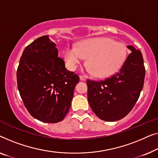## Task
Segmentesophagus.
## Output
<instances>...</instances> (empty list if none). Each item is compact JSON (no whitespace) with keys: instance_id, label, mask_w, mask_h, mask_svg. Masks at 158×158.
<instances>
[{"instance_id":"1","label":"esophagus","mask_w":158,"mask_h":158,"mask_svg":"<svg viewBox=\"0 0 158 158\" xmlns=\"http://www.w3.org/2000/svg\"><path fill=\"white\" fill-rule=\"evenodd\" d=\"M79 79L81 81H86L87 79V77L85 76V75H81V76L79 77Z\"/></svg>"}]
</instances>
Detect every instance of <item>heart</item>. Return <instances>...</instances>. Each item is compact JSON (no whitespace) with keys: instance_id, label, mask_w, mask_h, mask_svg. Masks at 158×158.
Here are the masks:
<instances>
[{"instance_id":"1","label":"heart","mask_w":158,"mask_h":158,"mask_svg":"<svg viewBox=\"0 0 158 158\" xmlns=\"http://www.w3.org/2000/svg\"><path fill=\"white\" fill-rule=\"evenodd\" d=\"M127 55L124 44L109 38H95L83 41L76 48L67 46L63 59L69 70L74 71L84 58H87L86 69L97 77H106L120 68Z\"/></svg>"}]
</instances>
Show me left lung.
I'll list each match as a JSON object with an SVG mask.
<instances>
[{
  "mask_svg": "<svg viewBox=\"0 0 158 158\" xmlns=\"http://www.w3.org/2000/svg\"><path fill=\"white\" fill-rule=\"evenodd\" d=\"M131 52L118 72L96 81L88 79V102L99 119L114 122L123 119L132 110L143 88L145 76L143 55L127 46Z\"/></svg>",
  "mask_w": 158,
  "mask_h": 158,
  "instance_id": "1",
  "label": "left lung"
}]
</instances>
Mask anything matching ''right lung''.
<instances>
[{
  "label": "right lung",
  "instance_id": "add662e5",
  "mask_svg": "<svg viewBox=\"0 0 158 158\" xmlns=\"http://www.w3.org/2000/svg\"><path fill=\"white\" fill-rule=\"evenodd\" d=\"M79 77L65 67L48 35L26 46L17 69L20 95L28 112L44 123H56L71 107Z\"/></svg>",
  "mask_w": 158,
  "mask_h": 158
}]
</instances>
